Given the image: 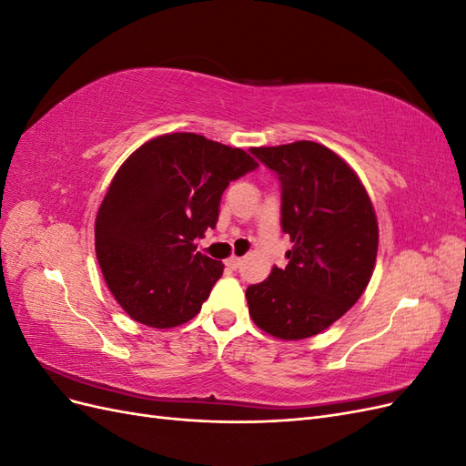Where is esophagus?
<instances>
[{
	"label": "esophagus",
	"mask_w": 466,
	"mask_h": 466,
	"mask_svg": "<svg viewBox=\"0 0 466 466\" xmlns=\"http://www.w3.org/2000/svg\"><path fill=\"white\" fill-rule=\"evenodd\" d=\"M241 258H238V257H231V258H228V260H225V266H228V268H231V270H237V268L238 266H241Z\"/></svg>",
	"instance_id": "obj_1"
}]
</instances>
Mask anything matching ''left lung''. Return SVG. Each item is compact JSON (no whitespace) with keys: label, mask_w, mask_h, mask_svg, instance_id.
Instances as JSON below:
<instances>
[{"label":"left lung","mask_w":466,"mask_h":466,"mask_svg":"<svg viewBox=\"0 0 466 466\" xmlns=\"http://www.w3.org/2000/svg\"><path fill=\"white\" fill-rule=\"evenodd\" d=\"M276 173L281 229L291 238L288 266L272 268L247 288L258 329L281 340H303L329 329L368 288L379 229L368 192L334 151L315 142L252 147Z\"/></svg>","instance_id":"left-lung-1"}]
</instances>
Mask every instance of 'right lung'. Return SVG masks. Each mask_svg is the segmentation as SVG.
Listing matches in <instances>:
<instances>
[{
	"instance_id": "1",
	"label": "right lung",
	"mask_w": 466,
	"mask_h": 466,
	"mask_svg": "<svg viewBox=\"0 0 466 466\" xmlns=\"http://www.w3.org/2000/svg\"><path fill=\"white\" fill-rule=\"evenodd\" d=\"M258 163L198 134L151 139L118 168L95 223L106 286L134 320L171 329L200 313L223 264L196 252L223 190Z\"/></svg>"
}]
</instances>
